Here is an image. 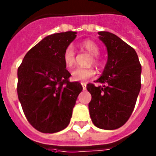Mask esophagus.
I'll return each instance as SVG.
<instances>
[{
    "mask_svg": "<svg viewBox=\"0 0 156 156\" xmlns=\"http://www.w3.org/2000/svg\"><path fill=\"white\" fill-rule=\"evenodd\" d=\"M81 84H82V87H83V90H85L87 89V84L85 83H82Z\"/></svg>",
    "mask_w": 156,
    "mask_h": 156,
    "instance_id": "esophagus-1",
    "label": "esophagus"
}]
</instances>
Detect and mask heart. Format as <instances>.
Returning a JSON list of instances; mask_svg holds the SVG:
<instances>
[{
	"label": "heart",
	"mask_w": 156,
	"mask_h": 156,
	"mask_svg": "<svg viewBox=\"0 0 156 156\" xmlns=\"http://www.w3.org/2000/svg\"><path fill=\"white\" fill-rule=\"evenodd\" d=\"M81 47L85 48L87 51L94 56L93 62L96 66L100 65V60L98 55L100 53V48L91 40H83L81 43ZM63 61L66 66L68 69H71L75 64V50L73 45H69L66 48L63 52ZM95 70L93 68H82L78 67L72 72V80L73 81H86L90 78L95 77Z\"/></svg>",
	"instance_id": "b5f03b06"
}]
</instances>
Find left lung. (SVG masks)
<instances>
[{
  "label": "left lung",
  "instance_id": "left-lung-1",
  "mask_svg": "<svg viewBox=\"0 0 156 156\" xmlns=\"http://www.w3.org/2000/svg\"><path fill=\"white\" fill-rule=\"evenodd\" d=\"M100 40L108 50V61L96 83L87 85L93 124L103 129H116L130 117L141 89L142 66L135 50L118 36L100 31Z\"/></svg>",
  "mask_w": 156,
  "mask_h": 156
}]
</instances>
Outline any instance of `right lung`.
<instances>
[{"instance_id":"right-lung-1","label":"right lung","mask_w":156,"mask_h":156,"mask_svg":"<svg viewBox=\"0 0 156 156\" xmlns=\"http://www.w3.org/2000/svg\"><path fill=\"white\" fill-rule=\"evenodd\" d=\"M75 31L50 35L34 46L18 69V96L23 112L40 132L53 133L69 124L81 83L71 76L63 52L76 38Z\"/></svg>"}]
</instances>
